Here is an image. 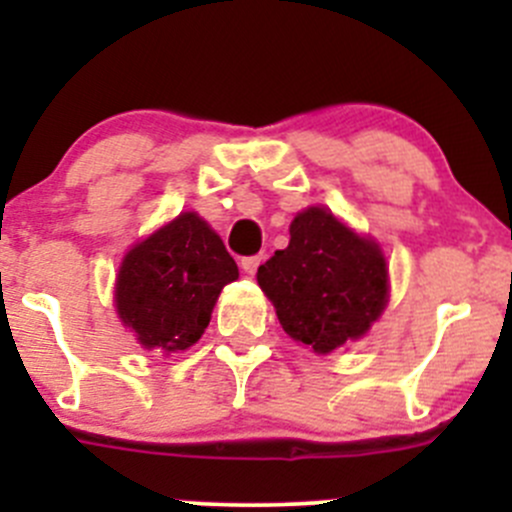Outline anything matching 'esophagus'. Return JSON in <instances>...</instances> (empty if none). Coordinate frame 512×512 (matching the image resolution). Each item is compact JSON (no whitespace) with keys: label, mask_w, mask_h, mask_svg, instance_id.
Here are the masks:
<instances>
[{"label":"esophagus","mask_w":512,"mask_h":512,"mask_svg":"<svg viewBox=\"0 0 512 512\" xmlns=\"http://www.w3.org/2000/svg\"><path fill=\"white\" fill-rule=\"evenodd\" d=\"M260 262H262V255H250V257H242L240 267L247 272V275H255V270L260 267Z\"/></svg>","instance_id":"1"}]
</instances>
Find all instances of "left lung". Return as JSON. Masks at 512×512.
<instances>
[{"label": "left lung", "mask_w": 512, "mask_h": 512, "mask_svg": "<svg viewBox=\"0 0 512 512\" xmlns=\"http://www.w3.org/2000/svg\"><path fill=\"white\" fill-rule=\"evenodd\" d=\"M282 329L317 354L356 342L389 302V265L371 237L327 208H307L289 225V245L257 270Z\"/></svg>", "instance_id": "1"}]
</instances>
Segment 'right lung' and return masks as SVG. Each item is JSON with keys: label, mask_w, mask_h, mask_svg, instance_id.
Segmentation results:
<instances>
[{"label": "right lung", "mask_w": 512, "mask_h": 512, "mask_svg": "<svg viewBox=\"0 0 512 512\" xmlns=\"http://www.w3.org/2000/svg\"><path fill=\"white\" fill-rule=\"evenodd\" d=\"M237 265L223 240L198 213H180L123 257L116 312L143 349L185 352L203 337Z\"/></svg>", "instance_id": "1"}]
</instances>
